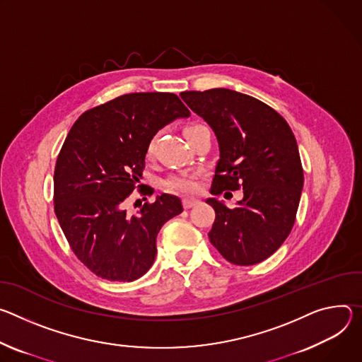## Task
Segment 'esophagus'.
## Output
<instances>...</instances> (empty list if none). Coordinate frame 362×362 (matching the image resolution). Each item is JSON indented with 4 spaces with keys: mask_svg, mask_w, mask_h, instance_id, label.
<instances>
[{
    "mask_svg": "<svg viewBox=\"0 0 362 362\" xmlns=\"http://www.w3.org/2000/svg\"><path fill=\"white\" fill-rule=\"evenodd\" d=\"M197 199H188V198H184L182 199V207L185 209V210H189V209H192L194 206H197Z\"/></svg>",
    "mask_w": 362,
    "mask_h": 362,
    "instance_id": "34e87169",
    "label": "esophagus"
}]
</instances>
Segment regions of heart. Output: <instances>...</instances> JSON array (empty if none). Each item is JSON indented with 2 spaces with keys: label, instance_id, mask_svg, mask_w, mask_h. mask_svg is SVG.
<instances>
[{
  "label": "heart",
  "instance_id": "b5f03b06",
  "mask_svg": "<svg viewBox=\"0 0 362 362\" xmlns=\"http://www.w3.org/2000/svg\"><path fill=\"white\" fill-rule=\"evenodd\" d=\"M199 127H204V125H199V124L188 125L184 129V134H187V132H189L195 128H199ZM145 156H146V159H151L153 156V141H149V144L146 145ZM198 177H199V174L197 171L184 173V174H174V175H170L168 178L164 180L163 187L167 192H171V194H184V195L195 194L199 188Z\"/></svg>",
  "mask_w": 362,
  "mask_h": 362
}]
</instances>
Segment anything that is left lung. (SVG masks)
<instances>
[{"label": "left lung", "instance_id": "obj_1", "mask_svg": "<svg viewBox=\"0 0 362 362\" xmlns=\"http://www.w3.org/2000/svg\"><path fill=\"white\" fill-rule=\"evenodd\" d=\"M180 96L218 141L211 194H245L233 210L207 199L216 211L210 243L233 264H257L284 245L295 224L303 187L295 135L282 115L253 96L223 88Z\"/></svg>", "mask_w": 362, "mask_h": 362}]
</instances>
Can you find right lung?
<instances>
[{"label":"right lung","mask_w":362,"mask_h":362,"mask_svg":"<svg viewBox=\"0 0 362 362\" xmlns=\"http://www.w3.org/2000/svg\"><path fill=\"white\" fill-rule=\"evenodd\" d=\"M189 110L174 93L117 96L82 115L69 131L54 167V213L76 257L98 277L132 282L156 255V235L182 211L180 198L163 194L135 216L125 199L139 189L145 151L153 135Z\"/></svg>","instance_id":"add662e5"}]
</instances>
